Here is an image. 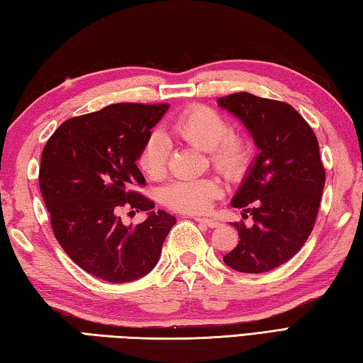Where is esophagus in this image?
I'll use <instances>...</instances> for the list:
<instances>
[{"label":"esophagus","mask_w":363,"mask_h":363,"mask_svg":"<svg viewBox=\"0 0 363 363\" xmlns=\"http://www.w3.org/2000/svg\"><path fill=\"white\" fill-rule=\"evenodd\" d=\"M197 223H201V224H203V225H206V227H210V228H216V227H219V223L216 219H213V218H201V216H197V218H194Z\"/></svg>","instance_id":"1"}]
</instances>
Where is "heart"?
<instances>
[{
  "instance_id": "b5f03b06",
  "label": "heart",
  "mask_w": 363,
  "mask_h": 363,
  "mask_svg": "<svg viewBox=\"0 0 363 363\" xmlns=\"http://www.w3.org/2000/svg\"><path fill=\"white\" fill-rule=\"evenodd\" d=\"M171 133L196 149L208 153L210 164L227 179L241 177L250 162L254 144L247 135L232 131L224 114L205 105L184 109L171 125ZM169 143L161 133L155 131L145 139L139 152L138 164L149 179L161 180L167 171ZM223 186L214 177L177 180L162 189V202L180 213H203L220 196Z\"/></svg>"
}]
</instances>
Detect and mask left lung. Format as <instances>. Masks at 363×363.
Here are the masks:
<instances>
[{
    "mask_svg": "<svg viewBox=\"0 0 363 363\" xmlns=\"http://www.w3.org/2000/svg\"><path fill=\"white\" fill-rule=\"evenodd\" d=\"M218 103L240 117L260 149L232 199L252 224L233 223L240 241L224 262L247 274L276 269L299 252L315 227L326 182L318 139L285 101L236 92Z\"/></svg>",
    "mask_w": 363,
    "mask_h": 363,
    "instance_id": "obj_1",
    "label": "left lung"
}]
</instances>
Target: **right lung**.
I'll use <instances>...</instances> for the list:
<instances>
[{
  "label": "right lung",
  "instance_id": "1",
  "mask_svg": "<svg viewBox=\"0 0 363 363\" xmlns=\"http://www.w3.org/2000/svg\"><path fill=\"white\" fill-rule=\"evenodd\" d=\"M167 108L116 103L67 119L43 147L39 184L56 240L81 269L106 282L150 272L177 223L162 210L135 228L118 216L123 208L153 210L155 202L131 186L145 184L136 160Z\"/></svg>",
  "mask_w": 363,
  "mask_h": 363
}]
</instances>
